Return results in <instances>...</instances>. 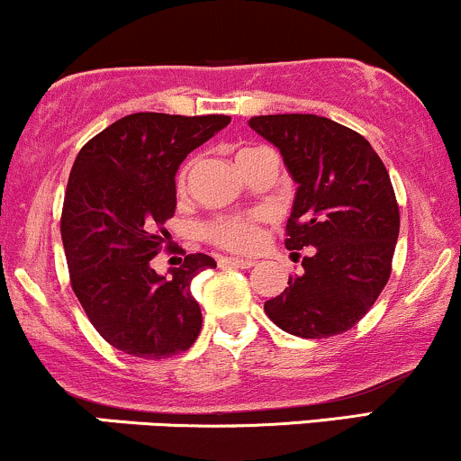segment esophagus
Wrapping results in <instances>:
<instances>
[{
  "instance_id": "1",
  "label": "esophagus",
  "mask_w": 461,
  "mask_h": 461,
  "mask_svg": "<svg viewBox=\"0 0 461 461\" xmlns=\"http://www.w3.org/2000/svg\"><path fill=\"white\" fill-rule=\"evenodd\" d=\"M220 266L221 268H252L255 266V261L252 259H240V257H221L220 259Z\"/></svg>"
}]
</instances>
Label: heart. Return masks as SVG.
<instances>
[{"label": "heart", "mask_w": 461, "mask_h": 461, "mask_svg": "<svg viewBox=\"0 0 461 461\" xmlns=\"http://www.w3.org/2000/svg\"><path fill=\"white\" fill-rule=\"evenodd\" d=\"M255 149H244L237 156V162L244 156H249ZM191 165H185L177 173V189H185L186 180H189ZM206 240H211L212 244L221 246L226 250H237L244 252L255 249V244L259 241V215H221L211 220L204 226Z\"/></svg>", "instance_id": "heart-1"}]
</instances>
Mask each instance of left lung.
Masks as SVG:
<instances>
[{"label": "left lung", "mask_w": 461, "mask_h": 461, "mask_svg": "<svg viewBox=\"0 0 461 461\" xmlns=\"http://www.w3.org/2000/svg\"><path fill=\"white\" fill-rule=\"evenodd\" d=\"M249 125L279 149L296 185L285 249H312L303 272L266 301V314L301 339L343 334L367 314L391 275L400 211L389 173L360 133L330 118L272 113Z\"/></svg>", "instance_id": "8db88e82"}]
</instances>
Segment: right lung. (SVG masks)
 <instances>
[{
    "label": "right lung",
    "mask_w": 461,
    "mask_h": 461,
    "mask_svg": "<svg viewBox=\"0 0 461 461\" xmlns=\"http://www.w3.org/2000/svg\"><path fill=\"white\" fill-rule=\"evenodd\" d=\"M230 122L229 116L138 112L94 136L74 160L61 215L72 290L98 334L116 349L147 360L169 358L195 343L197 272L209 255H186L158 275L151 259L176 212V173L193 149Z\"/></svg>",
    "instance_id": "1"
}]
</instances>
